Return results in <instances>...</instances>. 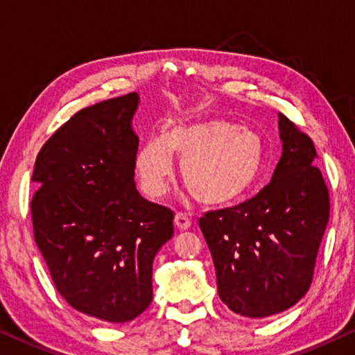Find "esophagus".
Segmentation results:
<instances>
[{"label": "esophagus", "instance_id": "34e87169", "mask_svg": "<svg viewBox=\"0 0 355 355\" xmlns=\"http://www.w3.org/2000/svg\"><path fill=\"white\" fill-rule=\"evenodd\" d=\"M173 223H175L177 229H180V230H187L191 227L189 216L187 215V213H182V211L177 213L175 218H173Z\"/></svg>", "mask_w": 355, "mask_h": 355}]
</instances>
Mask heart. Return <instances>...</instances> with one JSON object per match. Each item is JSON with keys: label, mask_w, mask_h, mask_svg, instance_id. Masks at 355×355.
<instances>
[{"label": "heart", "mask_w": 355, "mask_h": 355, "mask_svg": "<svg viewBox=\"0 0 355 355\" xmlns=\"http://www.w3.org/2000/svg\"><path fill=\"white\" fill-rule=\"evenodd\" d=\"M175 155L183 182L200 204L224 207L245 198L261 177L263 142L257 132L211 118L177 125L166 136L151 137L136 155L140 188L151 199L167 193Z\"/></svg>", "instance_id": "obj_1"}]
</instances>
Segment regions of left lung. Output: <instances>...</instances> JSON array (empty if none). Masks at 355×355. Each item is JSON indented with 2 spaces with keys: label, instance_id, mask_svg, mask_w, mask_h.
<instances>
[{
  "label": "left lung",
  "instance_id": "left-lung-1",
  "mask_svg": "<svg viewBox=\"0 0 355 355\" xmlns=\"http://www.w3.org/2000/svg\"><path fill=\"white\" fill-rule=\"evenodd\" d=\"M283 153L254 198L199 219L218 294L245 318H268L306 294L330 216L329 189L313 140L278 114Z\"/></svg>",
  "mask_w": 355,
  "mask_h": 355
}]
</instances>
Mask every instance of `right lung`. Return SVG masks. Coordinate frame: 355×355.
Masks as SVG:
<instances>
[{"label":"right lung","instance_id":"add662e5","mask_svg":"<svg viewBox=\"0 0 355 355\" xmlns=\"http://www.w3.org/2000/svg\"><path fill=\"white\" fill-rule=\"evenodd\" d=\"M137 105L129 93L78 110L44 144L31 177L35 240L56 291L110 324L148 308L153 259L173 235V211L136 189Z\"/></svg>","mask_w":355,"mask_h":355}]
</instances>
